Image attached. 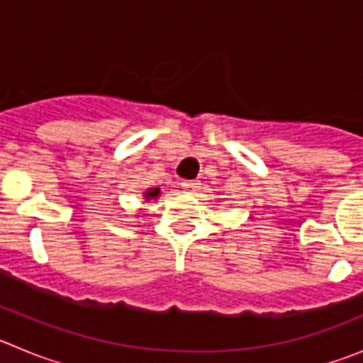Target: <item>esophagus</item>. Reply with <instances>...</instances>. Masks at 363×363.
<instances>
[{
	"instance_id": "obj_1",
	"label": "esophagus",
	"mask_w": 363,
	"mask_h": 363,
	"mask_svg": "<svg viewBox=\"0 0 363 363\" xmlns=\"http://www.w3.org/2000/svg\"><path fill=\"white\" fill-rule=\"evenodd\" d=\"M198 182L196 179H185V182H182V189H184L185 192H196L198 191Z\"/></svg>"
}]
</instances>
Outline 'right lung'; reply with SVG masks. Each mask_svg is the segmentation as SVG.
<instances>
[{"mask_svg": "<svg viewBox=\"0 0 363 363\" xmlns=\"http://www.w3.org/2000/svg\"><path fill=\"white\" fill-rule=\"evenodd\" d=\"M160 194H162L160 187H149L145 192H143V200H145V201H156V200H158Z\"/></svg>", "mask_w": 363, "mask_h": 363, "instance_id": "right-lung-1", "label": "right lung"}]
</instances>
